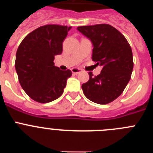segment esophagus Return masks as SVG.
Here are the masks:
<instances>
[{"label":"esophagus","mask_w":153,"mask_h":153,"mask_svg":"<svg viewBox=\"0 0 153 153\" xmlns=\"http://www.w3.org/2000/svg\"><path fill=\"white\" fill-rule=\"evenodd\" d=\"M71 71H72V73L74 74H77L81 72V70L79 68H72L71 69Z\"/></svg>","instance_id":"1"}]
</instances>
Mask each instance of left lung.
<instances>
[{
  "label": "left lung",
  "instance_id": "obj_1",
  "mask_svg": "<svg viewBox=\"0 0 153 153\" xmlns=\"http://www.w3.org/2000/svg\"><path fill=\"white\" fill-rule=\"evenodd\" d=\"M92 42V60L102 67L94 76L89 72L87 83L82 85L83 93L90 101L98 104L113 102L123 92L133 69L132 52L125 36L109 24L78 27Z\"/></svg>",
  "mask_w": 153,
  "mask_h": 153
}]
</instances>
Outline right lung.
<instances>
[{
	"label": "right lung",
	"instance_id": "1",
	"mask_svg": "<svg viewBox=\"0 0 153 153\" xmlns=\"http://www.w3.org/2000/svg\"><path fill=\"white\" fill-rule=\"evenodd\" d=\"M72 27L48 24L34 30L22 40L16 53L15 69L23 90L32 100L51 102L60 97L71 76L70 70L54 66L63 42Z\"/></svg>",
	"mask_w": 153,
	"mask_h": 153
}]
</instances>
